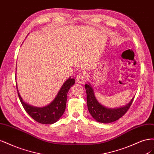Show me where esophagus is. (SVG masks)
Masks as SVG:
<instances>
[{
    "mask_svg": "<svg viewBox=\"0 0 154 154\" xmlns=\"http://www.w3.org/2000/svg\"><path fill=\"white\" fill-rule=\"evenodd\" d=\"M76 80L78 83L83 84L85 83V75L82 73H79L76 78Z\"/></svg>",
    "mask_w": 154,
    "mask_h": 154,
    "instance_id": "esophagus-1",
    "label": "esophagus"
}]
</instances>
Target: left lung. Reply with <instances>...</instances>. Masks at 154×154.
<instances>
[{
	"label": "left lung",
	"mask_w": 154,
	"mask_h": 154,
	"mask_svg": "<svg viewBox=\"0 0 154 154\" xmlns=\"http://www.w3.org/2000/svg\"><path fill=\"white\" fill-rule=\"evenodd\" d=\"M87 93V103L88 112L97 122L109 123L117 121L127 112L131 106L133 98L125 106L118 108H108L101 105L96 98L94 90L91 83L85 85Z\"/></svg>",
	"instance_id": "1"
}]
</instances>
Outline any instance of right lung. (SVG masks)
<instances>
[{
  "label": "right lung",
  "mask_w": 154,
  "mask_h": 154,
  "mask_svg": "<svg viewBox=\"0 0 154 154\" xmlns=\"http://www.w3.org/2000/svg\"><path fill=\"white\" fill-rule=\"evenodd\" d=\"M74 78H68L60 88L53 101L48 105L43 107H37L26 103L20 95L17 84V89L18 97L26 112L36 122L42 124L50 125L58 122L63 114L66 107L67 92L74 84Z\"/></svg>",
  "instance_id": "right-lung-1"
}]
</instances>
